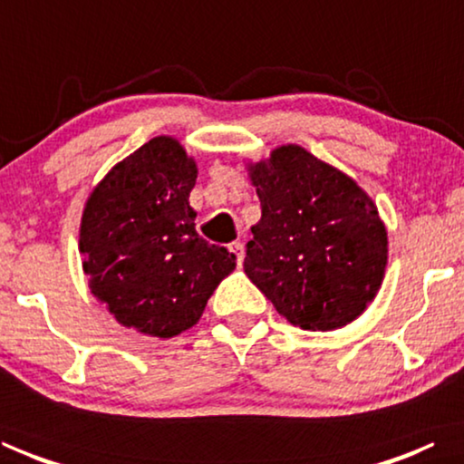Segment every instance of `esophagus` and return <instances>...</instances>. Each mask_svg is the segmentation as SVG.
I'll use <instances>...</instances> for the list:
<instances>
[{"mask_svg": "<svg viewBox=\"0 0 464 464\" xmlns=\"http://www.w3.org/2000/svg\"><path fill=\"white\" fill-rule=\"evenodd\" d=\"M229 250L237 256V266H241V262H244V254H246V250H244V244H241V241H233V244L229 246Z\"/></svg>", "mask_w": 464, "mask_h": 464, "instance_id": "esophagus-1", "label": "esophagus"}]
</instances>
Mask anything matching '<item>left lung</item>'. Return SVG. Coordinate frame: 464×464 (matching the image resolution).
Masks as SVG:
<instances>
[{
	"label": "left lung",
	"instance_id": "obj_1",
	"mask_svg": "<svg viewBox=\"0 0 464 464\" xmlns=\"http://www.w3.org/2000/svg\"><path fill=\"white\" fill-rule=\"evenodd\" d=\"M262 217L244 271L276 313L308 331L361 316L382 287L387 231L354 179L300 145L247 164Z\"/></svg>",
	"mask_w": 464,
	"mask_h": 464
}]
</instances>
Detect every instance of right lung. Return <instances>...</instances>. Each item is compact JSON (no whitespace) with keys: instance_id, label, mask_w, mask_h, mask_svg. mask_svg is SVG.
<instances>
[{"instance_id":"obj_1","label":"right lung","mask_w":464,"mask_h":464,"mask_svg":"<svg viewBox=\"0 0 464 464\" xmlns=\"http://www.w3.org/2000/svg\"><path fill=\"white\" fill-rule=\"evenodd\" d=\"M198 166L172 137H154L112 166L89 196L79 250L92 294L129 329L175 337L193 327L235 254L196 231Z\"/></svg>"}]
</instances>
